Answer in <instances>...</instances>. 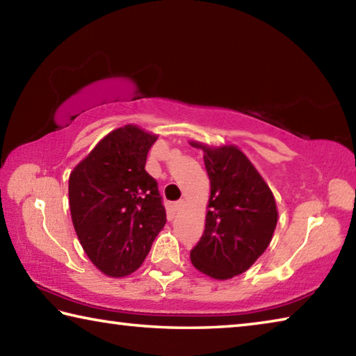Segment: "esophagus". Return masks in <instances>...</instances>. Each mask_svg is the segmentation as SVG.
I'll return each instance as SVG.
<instances>
[{"instance_id": "esophagus-1", "label": "esophagus", "mask_w": 356, "mask_h": 356, "mask_svg": "<svg viewBox=\"0 0 356 356\" xmlns=\"http://www.w3.org/2000/svg\"><path fill=\"white\" fill-rule=\"evenodd\" d=\"M184 204H185V201L180 200V201H177L176 204H174V207H176V210H180V209L184 207Z\"/></svg>"}]
</instances>
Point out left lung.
I'll use <instances>...</instances> for the list:
<instances>
[{
    "label": "left lung",
    "instance_id": "8db88e82",
    "mask_svg": "<svg viewBox=\"0 0 356 356\" xmlns=\"http://www.w3.org/2000/svg\"><path fill=\"white\" fill-rule=\"evenodd\" d=\"M202 149L210 179L206 229L190 252L193 267L213 280H231L246 272L273 238L278 209L272 190L234 144Z\"/></svg>",
    "mask_w": 356,
    "mask_h": 356
}]
</instances>
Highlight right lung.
<instances>
[{
  "label": "right lung",
  "instance_id": "right-lung-1",
  "mask_svg": "<svg viewBox=\"0 0 356 356\" xmlns=\"http://www.w3.org/2000/svg\"><path fill=\"white\" fill-rule=\"evenodd\" d=\"M156 138L135 124L114 129L69 176L76 237L89 261L110 278L140 268L165 227L159 186L144 170Z\"/></svg>",
  "mask_w": 356,
  "mask_h": 356
}]
</instances>
